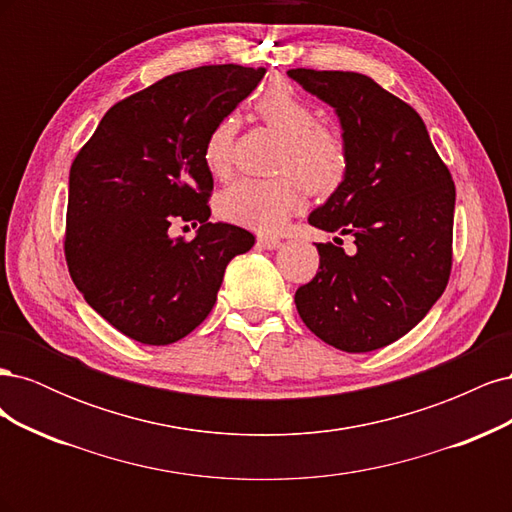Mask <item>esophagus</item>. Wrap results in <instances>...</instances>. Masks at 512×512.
<instances>
[{
  "label": "esophagus",
  "mask_w": 512,
  "mask_h": 512,
  "mask_svg": "<svg viewBox=\"0 0 512 512\" xmlns=\"http://www.w3.org/2000/svg\"><path fill=\"white\" fill-rule=\"evenodd\" d=\"M258 243H260L262 247H267V250H275V247L282 245L280 239H277V237H269V235H260V237H258Z\"/></svg>",
  "instance_id": "34e87169"
}]
</instances>
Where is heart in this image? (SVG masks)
Instances as JSON below:
<instances>
[{"mask_svg":"<svg viewBox=\"0 0 512 512\" xmlns=\"http://www.w3.org/2000/svg\"><path fill=\"white\" fill-rule=\"evenodd\" d=\"M258 119L282 136L273 179H239L218 196V213L226 222L258 232H277L299 209L305 184L309 192L327 194L342 183L348 153L342 138L318 123L307 104L288 83L273 81L254 102ZM235 119L224 117L209 130L203 162L213 177H226L232 166Z\"/></svg>","mask_w":512,"mask_h":512,"instance_id":"heart-1","label":"heart"}]
</instances>
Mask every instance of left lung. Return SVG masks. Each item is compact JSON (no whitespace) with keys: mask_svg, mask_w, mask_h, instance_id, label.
Listing matches in <instances>:
<instances>
[{"mask_svg":"<svg viewBox=\"0 0 512 512\" xmlns=\"http://www.w3.org/2000/svg\"><path fill=\"white\" fill-rule=\"evenodd\" d=\"M288 76L335 108L348 153L344 181L307 222L356 245L348 256L342 243H316L318 273L294 303L329 346L384 348L425 318L451 277L453 177L421 115L369 76L307 68Z\"/></svg>","mask_w":512,"mask_h":512,"instance_id":"1","label":"left lung"}]
</instances>
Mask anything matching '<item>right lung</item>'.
<instances>
[{"instance_id":"1","label":"right lung","mask_w":512,"mask_h":512,"mask_svg":"<svg viewBox=\"0 0 512 512\" xmlns=\"http://www.w3.org/2000/svg\"><path fill=\"white\" fill-rule=\"evenodd\" d=\"M265 68L170 74L108 108L70 168L64 252L72 282L117 331L149 346L192 333L218 299L228 262L254 235L209 222V130L256 89ZM198 221L192 242L167 235Z\"/></svg>"}]
</instances>
